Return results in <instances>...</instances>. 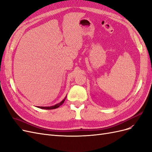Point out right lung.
Returning a JSON list of instances; mask_svg holds the SVG:
<instances>
[{
    "label": "right lung",
    "mask_w": 152,
    "mask_h": 152,
    "mask_svg": "<svg viewBox=\"0 0 152 152\" xmlns=\"http://www.w3.org/2000/svg\"><path fill=\"white\" fill-rule=\"evenodd\" d=\"M66 97H65V98L64 99L63 101H61V102H60V103H58V104H55V105H54V106H51V107H38V108H42V109H46V110H52V109H55V108H58L59 106H61L63 103H64V102H65V99H66Z\"/></svg>",
    "instance_id": "right-lung-1"
}]
</instances>
